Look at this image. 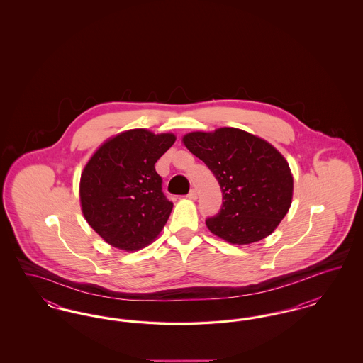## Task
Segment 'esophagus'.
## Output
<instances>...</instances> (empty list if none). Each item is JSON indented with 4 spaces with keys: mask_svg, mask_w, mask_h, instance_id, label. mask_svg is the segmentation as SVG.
Segmentation results:
<instances>
[{
    "mask_svg": "<svg viewBox=\"0 0 363 363\" xmlns=\"http://www.w3.org/2000/svg\"><path fill=\"white\" fill-rule=\"evenodd\" d=\"M197 196H199V194H197V190L191 189L189 193H188V196H186V197L190 199V200H196V199H197Z\"/></svg>",
    "mask_w": 363,
    "mask_h": 363,
    "instance_id": "obj_1",
    "label": "esophagus"
}]
</instances>
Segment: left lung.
I'll return each instance as SVG.
<instances>
[{"mask_svg":"<svg viewBox=\"0 0 363 363\" xmlns=\"http://www.w3.org/2000/svg\"><path fill=\"white\" fill-rule=\"evenodd\" d=\"M184 143L207 164L222 189L220 211L206 220L209 231L237 245L268 237L293 199V175L277 148L235 128L193 132Z\"/></svg>","mask_w":363,"mask_h":363,"instance_id":"1","label":"left lung"}]
</instances>
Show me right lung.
<instances>
[{
    "label": "right lung",
    "instance_id": "obj_1",
    "mask_svg": "<svg viewBox=\"0 0 363 363\" xmlns=\"http://www.w3.org/2000/svg\"><path fill=\"white\" fill-rule=\"evenodd\" d=\"M174 141L172 133L128 130L106 141L86 163L80 179L83 215L111 246L138 250L166 225L173 203L162 191L155 163Z\"/></svg>",
    "mask_w": 363,
    "mask_h": 363
}]
</instances>
